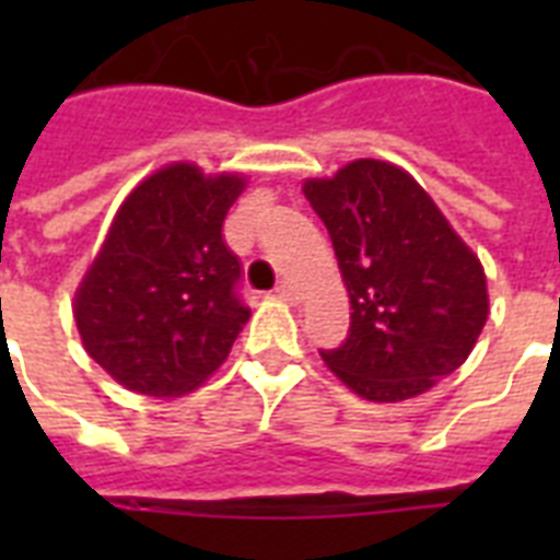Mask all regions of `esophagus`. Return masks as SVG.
<instances>
[{
  "instance_id": "obj_1",
  "label": "esophagus",
  "mask_w": 560,
  "mask_h": 560,
  "mask_svg": "<svg viewBox=\"0 0 560 560\" xmlns=\"http://www.w3.org/2000/svg\"><path fill=\"white\" fill-rule=\"evenodd\" d=\"M276 293H279L281 299H288V302H296L299 299V288L290 279H281L279 288H276Z\"/></svg>"
}]
</instances>
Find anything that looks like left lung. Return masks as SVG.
Segmentation results:
<instances>
[{"label":"left lung","instance_id":"obj_1","mask_svg":"<svg viewBox=\"0 0 560 560\" xmlns=\"http://www.w3.org/2000/svg\"><path fill=\"white\" fill-rule=\"evenodd\" d=\"M351 299L340 349L319 351L351 392L416 398L468 360L488 319L482 264L430 194L398 165L358 160L307 179Z\"/></svg>","mask_w":560,"mask_h":560}]
</instances>
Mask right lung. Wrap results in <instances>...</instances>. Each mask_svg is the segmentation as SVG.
<instances>
[{"instance_id": "obj_1", "label": "right lung", "mask_w": 560, "mask_h": 560, "mask_svg": "<svg viewBox=\"0 0 560 560\" xmlns=\"http://www.w3.org/2000/svg\"><path fill=\"white\" fill-rule=\"evenodd\" d=\"M244 177L174 162L130 191L74 293L83 349L153 398L197 389L249 319L241 261L223 241Z\"/></svg>"}]
</instances>
